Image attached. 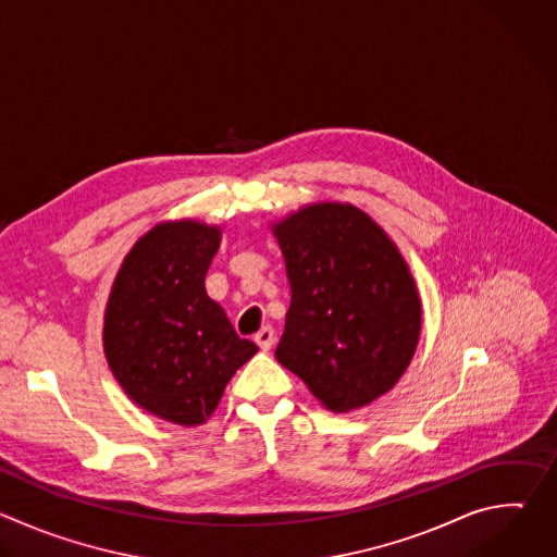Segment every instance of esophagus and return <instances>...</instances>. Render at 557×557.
I'll list each match as a JSON object with an SVG mask.
<instances>
[{
  "mask_svg": "<svg viewBox=\"0 0 557 557\" xmlns=\"http://www.w3.org/2000/svg\"><path fill=\"white\" fill-rule=\"evenodd\" d=\"M273 339H275V337H273V329H271V326H264V329L256 335V344H258V346H260V350H264V352H267V350H271Z\"/></svg>",
  "mask_w": 557,
  "mask_h": 557,
  "instance_id": "obj_1",
  "label": "esophagus"
}]
</instances>
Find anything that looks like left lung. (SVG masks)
<instances>
[{"label": "left lung", "mask_w": 557, "mask_h": 557, "mask_svg": "<svg viewBox=\"0 0 557 557\" xmlns=\"http://www.w3.org/2000/svg\"><path fill=\"white\" fill-rule=\"evenodd\" d=\"M290 284L277 361L331 412L389 392L421 335V297L389 235L350 202H310L271 222Z\"/></svg>", "instance_id": "8db88e82"}]
</instances>
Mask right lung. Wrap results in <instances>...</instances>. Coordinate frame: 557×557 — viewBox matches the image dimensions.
I'll return each mask as SVG.
<instances>
[{
	"mask_svg": "<svg viewBox=\"0 0 557 557\" xmlns=\"http://www.w3.org/2000/svg\"><path fill=\"white\" fill-rule=\"evenodd\" d=\"M220 243L218 224L158 222L123 258L106 304L103 352L116 383L147 414L183 428L207 423L235 370L258 352L207 295Z\"/></svg>",
	"mask_w": 557,
	"mask_h": 557,
	"instance_id": "right-lung-1",
	"label": "right lung"
}]
</instances>
